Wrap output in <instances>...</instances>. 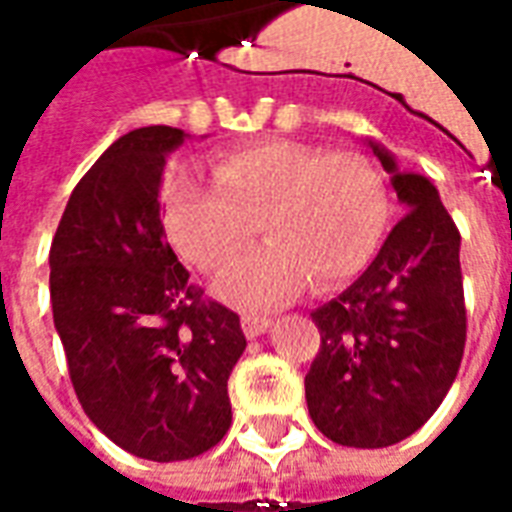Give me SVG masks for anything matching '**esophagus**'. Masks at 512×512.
<instances>
[{"label": "esophagus", "instance_id": "1", "mask_svg": "<svg viewBox=\"0 0 512 512\" xmlns=\"http://www.w3.org/2000/svg\"><path fill=\"white\" fill-rule=\"evenodd\" d=\"M268 326H271V318H263V315H241V329H244V334L249 340L266 334Z\"/></svg>", "mask_w": 512, "mask_h": 512}]
</instances>
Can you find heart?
Instances as JSON below:
<instances>
[{
	"label": "heart",
	"mask_w": 512,
	"mask_h": 512,
	"mask_svg": "<svg viewBox=\"0 0 512 512\" xmlns=\"http://www.w3.org/2000/svg\"><path fill=\"white\" fill-rule=\"evenodd\" d=\"M178 252L219 271L260 230L268 235L216 279V296L244 310L288 304L310 282L329 290L373 260L389 224L386 183L365 156L263 142L216 161L213 180L180 169L164 197Z\"/></svg>",
	"instance_id": "obj_1"
}]
</instances>
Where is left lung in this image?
Wrapping results in <instances>:
<instances>
[{
    "label": "left lung",
    "mask_w": 512,
    "mask_h": 512,
    "mask_svg": "<svg viewBox=\"0 0 512 512\" xmlns=\"http://www.w3.org/2000/svg\"><path fill=\"white\" fill-rule=\"evenodd\" d=\"M403 219L351 288L312 312L321 351L304 378L326 439L376 450L419 430L450 392L466 343L461 235L439 189L373 139Z\"/></svg>",
    "instance_id": "obj_1"
}]
</instances>
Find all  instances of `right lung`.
<instances>
[{"label":"right lung","mask_w":512,"mask_h":512,"mask_svg":"<svg viewBox=\"0 0 512 512\" xmlns=\"http://www.w3.org/2000/svg\"><path fill=\"white\" fill-rule=\"evenodd\" d=\"M189 134L128 131L87 169L51 241V310L84 414L145 461H186L233 422L238 315L202 301L167 244V156Z\"/></svg>","instance_id":"right-lung-1"}]
</instances>
